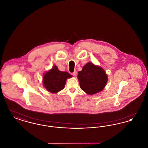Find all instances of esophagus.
Masks as SVG:
<instances>
[{
	"instance_id": "1",
	"label": "esophagus",
	"mask_w": 148,
	"mask_h": 148,
	"mask_svg": "<svg viewBox=\"0 0 148 148\" xmlns=\"http://www.w3.org/2000/svg\"><path fill=\"white\" fill-rule=\"evenodd\" d=\"M71 74L73 75V76H74V77H75L76 76V75H77V71H75L74 72H73L72 73H71Z\"/></svg>"
}]
</instances>
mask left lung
I'll return each instance as SVG.
<instances>
[{
    "label": "left lung",
    "mask_w": 148,
    "mask_h": 148,
    "mask_svg": "<svg viewBox=\"0 0 148 148\" xmlns=\"http://www.w3.org/2000/svg\"><path fill=\"white\" fill-rule=\"evenodd\" d=\"M77 78L80 88L90 95L101 92L108 80L105 71L90 62L85 65L82 71L78 72Z\"/></svg>",
    "instance_id": "left-lung-1"
}]
</instances>
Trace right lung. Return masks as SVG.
Here are the masks:
<instances>
[{
  "label": "right lung",
  "instance_id": "1",
  "mask_svg": "<svg viewBox=\"0 0 148 148\" xmlns=\"http://www.w3.org/2000/svg\"><path fill=\"white\" fill-rule=\"evenodd\" d=\"M72 76L66 71H59L56 65L43 77V84L47 90L56 93L63 89L67 78Z\"/></svg>",
  "mask_w": 148,
  "mask_h": 148
}]
</instances>
